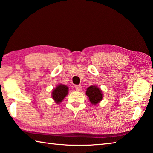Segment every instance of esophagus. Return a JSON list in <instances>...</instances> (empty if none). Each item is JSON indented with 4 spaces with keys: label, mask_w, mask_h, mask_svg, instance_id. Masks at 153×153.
Here are the masks:
<instances>
[{
    "label": "esophagus",
    "mask_w": 153,
    "mask_h": 153,
    "mask_svg": "<svg viewBox=\"0 0 153 153\" xmlns=\"http://www.w3.org/2000/svg\"><path fill=\"white\" fill-rule=\"evenodd\" d=\"M75 88H76L77 90H81L82 86H80V85H76V86H75Z\"/></svg>",
    "instance_id": "esophagus-1"
}]
</instances>
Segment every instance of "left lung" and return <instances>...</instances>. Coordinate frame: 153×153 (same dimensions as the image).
Instances as JSON below:
<instances>
[{
	"instance_id": "1",
	"label": "left lung",
	"mask_w": 153,
	"mask_h": 153,
	"mask_svg": "<svg viewBox=\"0 0 153 153\" xmlns=\"http://www.w3.org/2000/svg\"><path fill=\"white\" fill-rule=\"evenodd\" d=\"M86 94L88 97L92 105H96L99 102L102 98L101 90L96 86H90L87 88Z\"/></svg>"
}]
</instances>
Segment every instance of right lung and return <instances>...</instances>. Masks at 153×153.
I'll list each match as a JSON object with an SVG mask.
<instances>
[{"mask_svg":"<svg viewBox=\"0 0 153 153\" xmlns=\"http://www.w3.org/2000/svg\"><path fill=\"white\" fill-rule=\"evenodd\" d=\"M52 93V97L57 104H59L68 94V87L62 84L58 85L57 87L53 90Z\"/></svg>","mask_w":153,"mask_h":153,"instance_id":"obj_1","label":"right lung"}]
</instances>
